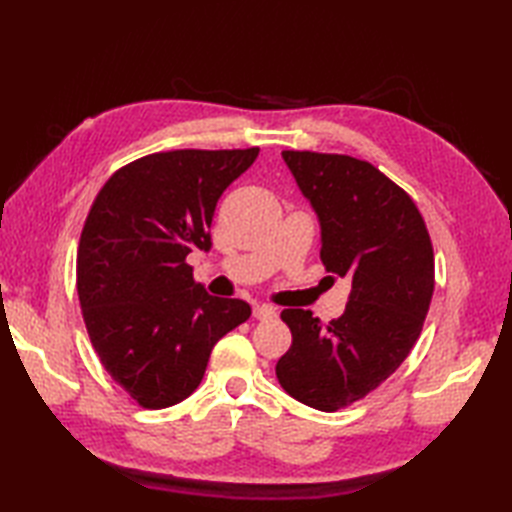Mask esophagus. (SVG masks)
Listing matches in <instances>:
<instances>
[{"instance_id":"1","label":"esophagus","mask_w":512,"mask_h":512,"mask_svg":"<svg viewBox=\"0 0 512 512\" xmlns=\"http://www.w3.org/2000/svg\"><path fill=\"white\" fill-rule=\"evenodd\" d=\"M253 317L257 321H273L277 317V308L268 306V303H259V306L253 308Z\"/></svg>"}]
</instances>
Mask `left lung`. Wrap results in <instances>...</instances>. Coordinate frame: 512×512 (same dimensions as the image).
<instances>
[{"mask_svg": "<svg viewBox=\"0 0 512 512\" xmlns=\"http://www.w3.org/2000/svg\"><path fill=\"white\" fill-rule=\"evenodd\" d=\"M321 222V262L352 277L345 312L323 325L310 310H284L290 350L277 361L286 394L339 411L372 394L416 345L436 286L431 237L416 202L367 160L284 151Z\"/></svg>", "mask_w": 512, "mask_h": 512, "instance_id": "left-lung-1", "label": "left lung"}]
</instances>
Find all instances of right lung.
Listing matches in <instances>:
<instances>
[{
    "label": "right lung",
    "mask_w": 512,
    "mask_h": 512,
    "mask_svg": "<svg viewBox=\"0 0 512 512\" xmlns=\"http://www.w3.org/2000/svg\"><path fill=\"white\" fill-rule=\"evenodd\" d=\"M259 147L158 151L118 169L96 195L76 253V290L94 352L143 409H165L202 383L211 350L250 317L193 279L215 204Z\"/></svg>",
    "instance_id": "1"
}]
</instances>
